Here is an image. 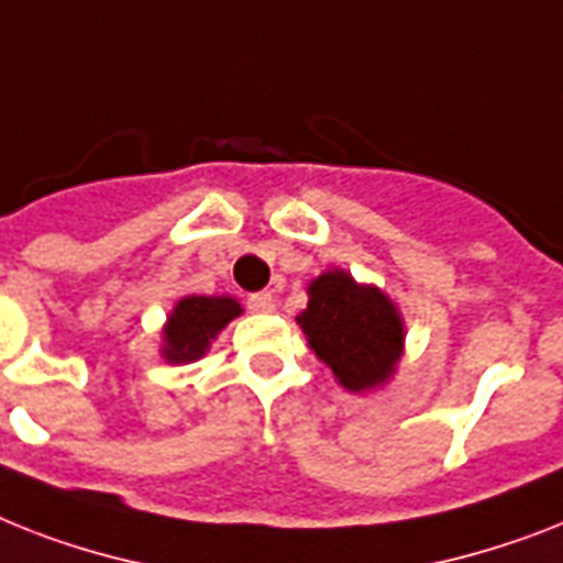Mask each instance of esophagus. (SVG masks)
I'll return each instance as SVG.
<instances>
[{"instance_id":"1","label":"esophagus","mask_w":563,"mask_h":563,"mask_svg":"<svg viewBox=\"0 0 563 563\" xmlns=\"http://www.w3.org/2000/svg\"><path fill=\"white\" fill-rule=\"evenodd\" d=\"M249 309L251 312H272L274 297L268 291H257V295H249Z\"/></svg>"}]
</instances>
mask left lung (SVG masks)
Segmentation results:
<instances>
[{
    "instance_id": "8db88e82",
    "label": "left lung",
    "mask_w": 563,
    "mask_h": 563,
    "mask_svg": "<svg viewBox=\"0 0 563 563\" xmlns=\"http://www.w3.org/2000/svg\"><path fill=\"white\" fill-rule=\"evenodd\" d=\"M297 323L314 355L350 393L385 385L405 350V323L396 303L341 268L309 283V303L297 314Z\"/></svg>"
}]
</instances>
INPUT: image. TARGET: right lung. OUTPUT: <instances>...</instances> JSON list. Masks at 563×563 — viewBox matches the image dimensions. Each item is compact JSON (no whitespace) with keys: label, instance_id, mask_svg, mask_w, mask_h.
Segmentation results:
<instances>
[{"label":"right lung","instance_id":"1","mask_svg":"<svg viewBox=\"0 0 563 563\" xmlns=\"http://www.w3.org/2000/svg\"><path fill=\"white\" fill-rule=\"evenodd\" d=\"M242 306L234 297H181L164 323L162 355L170 364H190L208 353L210 341L240 318Z\"/></svg>","mask_w":563,"mask_h":563}]
</instances>
